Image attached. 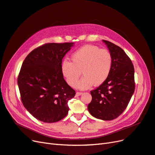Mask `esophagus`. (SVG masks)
Returning a JSON list of instances; mask_svg holds the SVG:
<instances>
[{
	"mask_svg": "<svg viewBox=\"0 0 155 155\" xmlns=\"http://www.w3.org/2000/svg\"><path fill=\"white\" fill-rule=\"evenodd\" d=\"M81 94H83V92H76V96H81Z\"/></svg>",
	"mask_w": 155,
	"mask_h": 155,
	"instance_id": "34e87169",
	"label": "esophagus"
}]
</instances>
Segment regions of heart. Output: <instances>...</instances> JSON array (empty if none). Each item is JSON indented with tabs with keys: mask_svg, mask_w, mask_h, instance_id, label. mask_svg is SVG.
<instances>
[{
	"mask_svg": "<svg viewBox=\"0 0 155 155\" xmlns=\"http://www.w3.org/2000/svg\"><path fill=\"white\" fill-rule=\"evenodd\" d=\"M72 62L64 59L61 71L68 85L76 87L81 72L83 75L78 87L87 89L94 83L99 86L109 77L112 64V58L107 49L97 46L87 45L79 48L71 55Z\"/></svg>",
	"mask_w": 155,
	"mask_h": 155,
	"instance_id": "heart-1",
	"label": "heart"
}]
</instances>
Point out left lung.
Segmentation results:
<instances>
[{
	"instance_id": "1",
	"label": "left lung",
	"mask_w": 155,
	"mask_h": 155,
	"mask_svg": "<svg viewBox=\"0 0 155 155\" xmlns=\"http://www.w3.org/2000/svg\"><path fill=\"white\" fill-rule=\"evenodd\" d=\"M103 42L112 55V68L107 80L91 91L88 110L97 119L112 120L122 114L134 92V69L123 49L108 41Z\"/></svg>"
}]
</instances>
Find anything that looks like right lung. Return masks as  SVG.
Segmentation results:
<instances>
[{"mask_svg": "<svg viewBox=\"0 0 155 155\" xmlns=\"http://www.w3.org/2000/svg\"><path fill=\"white\" fill-rule=\"evenodd\" d=\"M74 43H46L23 61L17 84L23 105L37 120L54 123L68 114V101L76 95L61 71L63 58Z\"/></svg>", "mask_w": 155, "mask_h": 155, "instance_id": "right-lung-1", "label": "right lung"}]
</instances>
